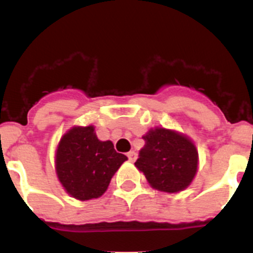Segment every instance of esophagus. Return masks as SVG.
<instances>
[{
    "mask_svg": "<svg viewBox=\"0 0 253 253\" xmlns=\"http://www.w3.org/2000/svg\"><path fill=\"white\" fill-rule=\"evenodd\" d=\"M127 157H128V160L129 162H136L137 159V153L136 152H128L127 153Z\"/></svg>",
    "mask_w": 253,
    "mask_h": 253,
    "instance_id": "1",
    "label": "esophagus"
}]
</instances>
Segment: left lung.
Returning a JSON list of instances; mask_svg holds the SVG:
<instances>
[{
	"instance_id": "left-lung-1",
	"label": "left lung",
	"mask_w": 253,
	"mask_h": 253,
	"mask_svg": "<svg viewBox=\"0 0 253 253\" xmlns=\"http://www.w3.org/2000/svg\"><path fill=\"white\" fill-rule=\"evenodd\" d=\"M144 147L134 163L155 190L177 193L187 188L197 174L198 152L186 134L164 127L150 128L143 136Z\"/></svg>"
}]
</instances>
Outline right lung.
Masks as SVG:
<instances>
[{
    "label": "right lung",
    "mask_w": 253,
    "mask_h": 253,
    "mask_svg": "<svg viewBox=\"0 0 253 253\" xmlns=\"http://www.w3.org/2000/svg\"><path fill=\"white\" fill-rule=\"evenodd\" d=\"M111 141H100L95 127L73 126L58 142L55 170L66 192L79 201L99 198L108 190L112 176L126 162Z\"/></svg>",
    "instance_id": "obj_1"
}]
</instances>
